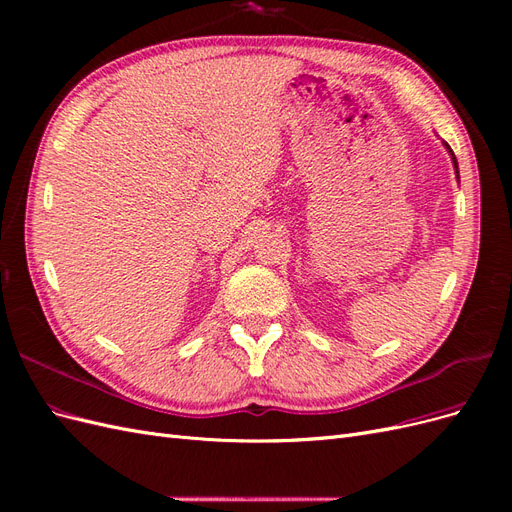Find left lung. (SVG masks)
<instances>
[{
    "label": "left lung",
    "instance_id": "8db88e82",
    "mask_svg": "<svg viewBox=\"0 0 512 512\" xmlns=\"http://www.w3.org/2000/svg\"><path fill=\"white\" fill-rule=\"evenodd\" d=\"M446 149H448V151H451V158H453V166H455V170H457V158H455V153H453V149H451V147H448V145H446ZM457 179H459V170H457Z\"/></svg>",
    "mask_w": 512,
    "mask_h": 512
}]
</instances>
